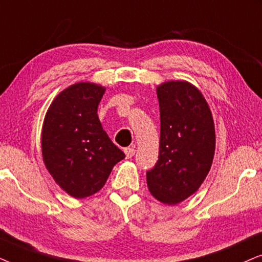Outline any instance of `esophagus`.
I'll return each mask as SVG.
<instances>
[{
    "instance_id": "obj_1",
    "label": "esophagus",
    "mask_w": 262,
    "mask_h": 262,
    "mask_svg": "<svg viewBox=\"0 0 262 262\" xmlns=\"http://www.w3.org/2000/svg\"><path fill=\"white\" fill-rule=\"evenodd\" d=\"M124 153H125V157H127V159L132 158V157L135 155V148H133V147L124 148Z\"/></svg>"
}]
</instances>
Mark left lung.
I'll use <instances>...</instances> for the list:
<instances>
[{"label": "left lung", "instance_id": "1", "mask_svg": "<svg viewBox=\"0 0 262 262\" xmlns=\"http://www.w3.org/2000/svg\"><path fill=\"white\" fill-rule=\"evenodd\" d=\"M160 110L158 162L146 173L149 193L165 205L193 195L210 172L215 149L210 106L193 83L165 81L157 87Z\"/></svg>", "mask_w": 262, "mask_h": 262}]
</instances>
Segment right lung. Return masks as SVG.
Returning <instances> with one entry per match:
<instances>
[{
	"instance_id": "add662e5",
	"label": "right lung",
	"mask_w": 262,
	"mask_h": 262,
	"mask_svg": "<svg viewBox=\"0 0 262 262\" xmlns=\"http://www.w3.org/2000/svg\"><path fill=\"white\" fill-rule=\"evenodd\" d=\"M105 87L76 82L52 100L41 128L48 171L66 193L83 199L102 189L124 153L110 140L97 110Z\"/></svg>"
}]
</instances>
